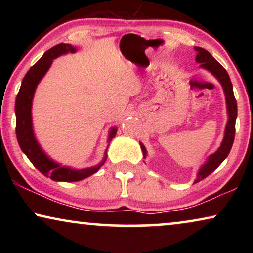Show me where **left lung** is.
<instances>
[{
	"label": "left lung",
	"instance_id": "left-lung-1",
	"mask_svg": "<svg viewBox=\"0 0 253 253\" xmlns=\"http://www.w3.org/2000/svg\"><path fill=\"white\" fill-rule=\"evenodd\" d=\"M195 50L197 51L196 62L200 63V67L202 68L212 72V75L215 76L217 81H219L221 83V85H222L224 95H226L228 112V122L226 124V130H224V137L222 143H221L220 147L217 148L215 153L211 154L205 164L200 167L195 181V183H198L202 181V179L206 178L209 175L212 174V172L222 164V161L228 157V154H229L235 138V123H236L237 117V102L233 92V84H231L229 75H228L226 69H224L222 65L209 53V51L204 49V48L195 47ZM140 147L141 151H143L144 158H146V148H145V146L141 143Z\"/></svg>",
	"mask_w": 253,
	"mask_h": 253
}]
</instances>
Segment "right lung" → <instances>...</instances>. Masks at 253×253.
<instances>
[{
    "instance_id": "add662e5",
    "label": "right lung",
    "mask_w": 253,
    "mask_h": 253,
    "mask_svg": "<svg viewBox=\"0 0 253 253\" xmlns=\"http://www.w3.org/2000/svg\"><path fill=\"white\" fill-rule=\"evenodd\" d=\"M77 50L74 46L69 43H60L50 48L43 54V56L37 62L33 67L30 68L27 74L22 82V86L17 94L15 113H16V136L20 148L26 157L30 159L38 170L47 177H50L53 181L56 182H78L82 181L88 176L95 174L100 167L105 164L107 159V150L105 152V157L102 161L93 167L84 169H74L67 166H62L48 157L42 151L39 143L36 139L33 132L32 126V101L34 92L38 84L48 69L50 68L54 58L61 55L68 53H75ZM116 127H112L109 131L108 141L115 137ZM108 148V147H107Z\"/></svg>"
}]
</instances>
